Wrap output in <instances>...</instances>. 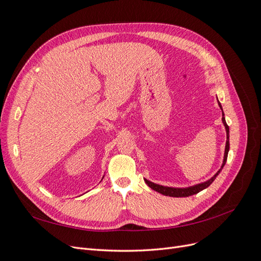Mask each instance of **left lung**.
<instances>
[{
  "mask_svg": "<svg viewBox=\"0 0 261 261\" xmlns=\"http://www.w3.org/2000/svg\"><path fill=\"white\" fill-rule=\"evenodd\" d=\"M219 107L220 109L222 110V106H221L220 102L218 101ZM222 123L225 127V132H226V144H225V150H224V158H223V162L222 165H221V169L216 173L215 175H213L210 179L203 181V183H199V184H196L193 186H189V187H183V188H178V187H168V186H162L159 184H154L152 181H150L148 179L145 178L146 184L153 189V191L160 193L164 196H170V197H188V196H192L195 194H198L199 192L203 191L204 188H207L208 186H210L212 184V181L216 179V177L219 175V173L222 171L224 164L226 162L227 159V153H228V150H230V128H228V126L225 122V117H224V113H223V110H222Z\"/></svg>",
  "mask_w": 261,
  "mask_h": 261,
  "instance_id": "8db88e82",
  "label": "left lung"
}]
</instances>
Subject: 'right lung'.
Returning a JSON list of instances; mask_svg holds the SVG:
<instances>
[{
  "mask_svg": "<svg viewBox=\"0 0 261 261\" xmlns=\"http://www.w3.org/2000/svg\"><path fill=\"white\" fill-rule=\"evenodd\" d=\"M102 178H103V177H102Z\"/></svg>",
  "mask_w": 261,
  "mask_h": 261,
  "instance_id": "right-lung-1",
  "label": "right lung"
}]
</instances>
